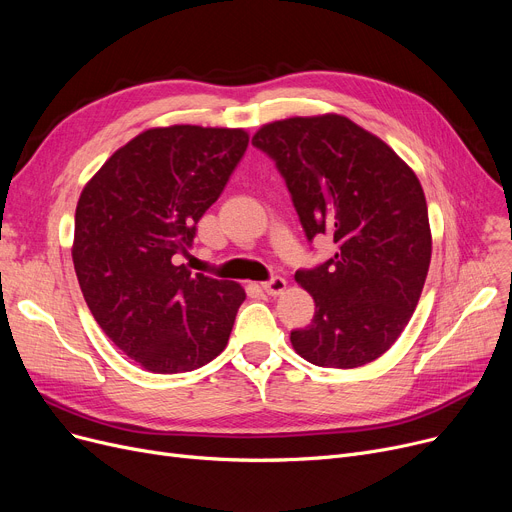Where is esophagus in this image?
I'll return each mask as SVG.
<instances>
[{
	"instance_id": "1",
	"label": "esophagus",
	"mask_w": 512,
	"mask_h": 512,
	"mask_svg": "<svg viewBox=\"0 0 512 512\" xmlns=\"http://www.w3.org/2000/svg\"><path fill=\"white\" fill-rule=\"evenodd\" d=\"M261 288L270 294V297H280V294L286 290V280L284 278H272L261 284Z\"/></svg>"
}]
</instances>
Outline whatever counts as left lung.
<instances>
[{
    "label": "left lung",
    "instance_id": "obj_1",
    "mask_svg": "<svg viewBox=\"0 0 512 512\" xmlns=\"http://www.w3.org/2000/svg\"><path fill=\"white\" fill-rule=\"evenodd\" d=\"M253 145L286 180L309 240L338 251L294 274L315 303L292 348L319 367L353 369L382 357L419 303L432 230L419 178L380 137L340 114L263 124Z\"/></svg>",
    "mask_w": 512,
    "mask_h": 512
}]
</instances>
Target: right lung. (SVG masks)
<instances>
[{
  "instance_id": "add662e5",
  "label": "right lung",
  "mask_w": 512,
  "mask_h": 512,
  "mask_svg": "<svg viewBox=\"0 0 512 512\" xmlns=\"http://www.w3.org/2000/svg\"><path fill=\"white\" fill-rule=\"evenodd\" d=\"M247 145L242 128H149L80 193L72 242L80 290L105 336L147 371H193L228 344L245 288L191 274L176 259Z\"/></svg>"
}]
</instances>
